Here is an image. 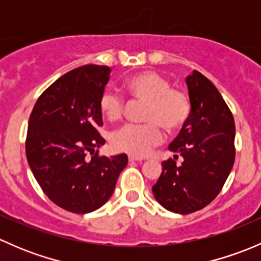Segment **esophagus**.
<instances>
[{
  "label": "esophagus",
  "instance_id": "34e87169",
  "mask_svg": "<svg viewBox=\"0 0 261 261\" xmlns=\"http://www.w3.org/2000/svg\"><path fill=\"white\" fill-rule=\"evenodd\" d=\"M128 160H130V162H143L144 158L135 156V155H128Z\"/></svg>",
  "mask_w": 261,
  "mask_h": 261
}]
</instances>
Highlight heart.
Returning <instances> with one entry per match:
<instances>
[{"instance_id":"heart-1","label":"heart","mask_w":261,"mask_h":261,"mask_svg":"<svg viewBox=\"0 0 261 261\" xmlns=\"http://www.w3.org/2000/svg\"><path fill=\"white\" fill-rule=\"evenodd\" d=\"M135 101L146 103L143 125H126L112 135V145L120 151L135 156H145L164 139L160 125L172 131L180 127L191 112L188 94L172 87L170 82L155 72L134 75L125 84ZM99 109L110 121L121 120L125 115L126 101L118 92L106 89L99 97Z\"/></svg>"}]
</instances>
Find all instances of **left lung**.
<instances>
[{"instance_id": "left-lung-1", "label": "left lung", "mask_w": 261, "mask_h": 261, "mask_svg": "<svg viewBox=\"0 0 261 261\" xmlns=\"http://www.w3.org/2000/svg\"><path fill=\"white\" fill-rule=\"evenodd\" d=\"M186 82L191 112L169 145L170 151L183 156V163L163 162L162 174L152 186L156 201L168 211L180 215L211 203L235 162V123L225 99L212 82L197 70Z\"/></svg>"}]
</instances>
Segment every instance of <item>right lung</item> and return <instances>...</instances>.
I'll list each match as a JSON object with an SVG mask.
<instances>
[{"mask_svg": "<svg viewBox=\"0 0 261 261\" xmlns=\"http://www.w3.org/2000/svg\"><path fill=\"white\" fill-rule=\"evenodd\" d=\"M106 65L75 68L41 93L29 118L26 158L44 193L57 206L89 213L114 193L127 155L99 156L105 139L99 97L110 78ZM92 156L89 158L88 154Z\"/></svg>", "mask_w": 261, "mask_h": 261, "instance_id": "1", "label": "right lung"}]
</instances>
